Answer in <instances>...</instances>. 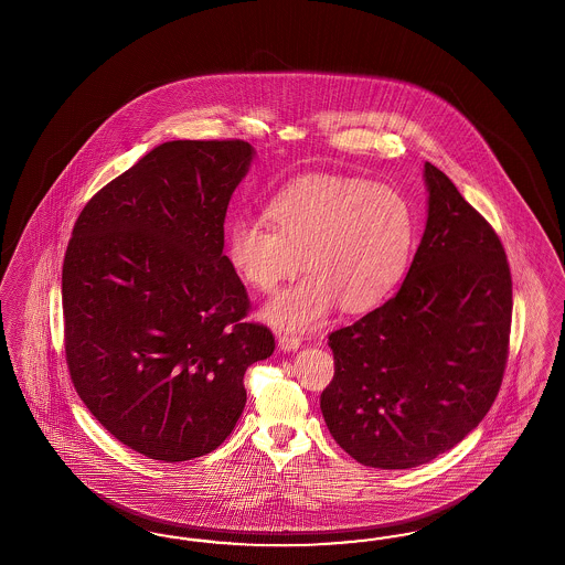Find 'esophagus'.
<instances>
[{"label": "esophagus", "mask_w": 565, "mask_h": 565, "mask_svg": "<svg viewBox=\"0 0 565 565\" xmlns=\"http://www.w3.org/2000/svg\"><path fill=\"white\" fill-rule=\"evenodd\" d=\"M277 343L284 352H291V350H298L300 348V338L298 335H290V333H284L277 338Z\"/></svg>", "instance_id": "34e87169"}]
</instances>
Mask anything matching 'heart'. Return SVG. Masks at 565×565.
<instances>
[{
	"instance_id": "heart-1",
	"label": "heart",
	"mask_w": 565,
	"mask_h": 565,
	"mask_svg": "<svg viewBox=\"0 0 565 565\" xmlns=\"http://www.w3.org/2000/svg\"><path fill=\"white\" fill-rule=\"evenodd\" d=\"M274 226L238 217L227 227V255L239 277L271 291L296 274H308L279 291L265 319L279 329L317 326L340 302L348 312L379 305L399 284L411 260L416 222L399 190L348 175H305L267 205Z\"/></svg>"
}]
</instances>
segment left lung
Returning a JSON list of instances; mask_svg holds the SVG:
<instances>
[{"instance_id":"8db88e82","label":"left lung","mask_w":565,"mask_h":565,"mask_svg":"<svg viewBox=\"0 0 565 565\" xmlns=\"http://www.w3.org/2000/svg\"><path fill=\"white\" fill-rule=\"evenodd\" d=\"M428 217L399 290L329 333L327 428L356 462L404 470L479 427L510 352L512 274L503 244L444 171L425 163Z\"/></svg>"}]
</instances>
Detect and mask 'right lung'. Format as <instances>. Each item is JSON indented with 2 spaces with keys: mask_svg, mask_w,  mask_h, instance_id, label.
Masks as SVG:
<instances>
[{
  "mask_svg": "<svg viewBox=\"0 0 565 565\" xmlns=\"http://www.w3.org/2000/svg\"><path fill=\"white\" fill-rule=\"evenodd\" d=\"M253 147L171 140L81 211L62 269L70 379L118 441L186 462L227 439L244 373L274 354L223 255V222Z\"/></svg>",
  "mask_w": 565,
  "mask_h": 565,
  "instance_id": "right-lung-1",
  "label": "right lung"
}]
</instances>
